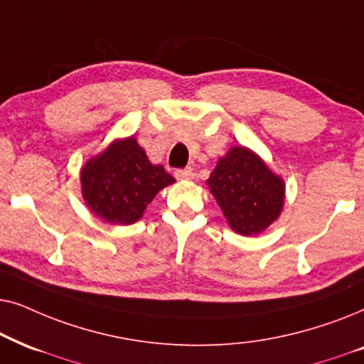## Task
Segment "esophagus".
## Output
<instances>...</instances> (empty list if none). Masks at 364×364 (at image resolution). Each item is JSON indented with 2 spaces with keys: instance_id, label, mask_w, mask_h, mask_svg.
I'll list each match as a JSON object with an SVG mask.
<instances>
[{
  "instance_id": "obj_1",
  "label": "esophagus",
  "mask_w": 364,
  "mask_h": 364,
  "mask_svg": "<svg viewBox=\"0 0 364 364\" xmlns=\"http://www.w3.org/2000/svg\"><path fill=\"white\" fill-rule=\"evenodd\" d=\"M193 168H183V169H176L174 171V176H176L178 179H190L193 178Z\"/></svg>"
}]
</instances>
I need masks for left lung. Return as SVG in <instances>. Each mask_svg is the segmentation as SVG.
Instances as JSON below:
<instances>
[{
  "mask_svg": "<svg viewBox=\"0 0 364 364\" xmlns=\"http://www.w3.org/2000/svg\"><path fill=\"white\" fill-rule=\"evenodd\" d=\"M206 185L228 225L240 235L251 236L264 231L283 210V179L245 146L231 148L218 161Z\"/></svg>",
  "mask_w": 364,
  "mask_h": 364,
  "instance_id": "obj_1",
  "label": "left lung"
}]
</instances>
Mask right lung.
I'll list each match as a JSON object with an SVG mask.
<instances>
[{
	"label": "right lung",
	"mask_w": 364,
	"mask_h": 364,
	"mask_svg": "<svg viewBox=\"0 0 364 364\" xmlns=\"http://www.w3.org/2000/svg\"><path fill=\"white\" fill-rule=\"evenodd\" d=\"M174 178L161 164H151L136 139L113 141L81 169L86 205L109 225H133L153 198Z\"/></svg>",
	"instance_id": "right-lung-1"
}]
</instances>
